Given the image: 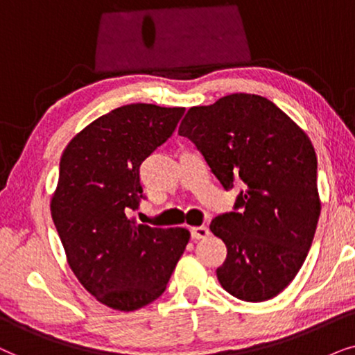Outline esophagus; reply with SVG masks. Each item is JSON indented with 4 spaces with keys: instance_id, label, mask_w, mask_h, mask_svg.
I'll return each mask as SVG.
<instances>
[{
    "instance_id": "34e87169",
    "label": "esophagus",
    "mask_w": 355,
    "mask_h": 355,
    "mask_svg": "<svg viewBox=\"0 0 355 355\" xmlns=\"http://www.w3.org/2000/svg\"><path fill=\"white\" fill-rule=\"evenodd\" d=\"M207 235H209V229L205 225H200V227H191V237L195 240H201V239H206Z\"/></svg>"
}]
</instances>
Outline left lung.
I'll use <instances>...</instances> for the list:
<instances>
[{
  "mask_svg": "<svg viewBox=\"0 0 355 355\" xmlns=\"http://www.w3.org/2000/svg\"><path fill=\"white\" fill-rule=\"evenodd\" d=\"M178 135L195 143L225 190L242 180L234 211L212 219L227 258L217 279L245 302L276 297L294 281L313 242L321 202L316 154L305 131L254 94L191 107Z\"/></svg>",
  "mask_w": 355,
  "mask_h": 355,
  "instance_id": "left-lung-1",
  "label": "left lung"
}]
</instances>
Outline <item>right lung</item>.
<instances>
[{
	"instance_id": "1",
	"label": "right lung",
	"mask_w": 355,
	"mask_h": 355,
	"mask_svg": "<svg viewBox=\"0 0 355 355\" xmlns=\"http://www.w3.org/2000/svg\"><path fill=\"white\" fill-rule=\"evenodd\" d=\"M185 108L131 103L87 125L66 146L50 209L74 276L113 310L164 294L190 232L136 224L139 167L177 128Z\"/></svg>"
}]
</instances>
